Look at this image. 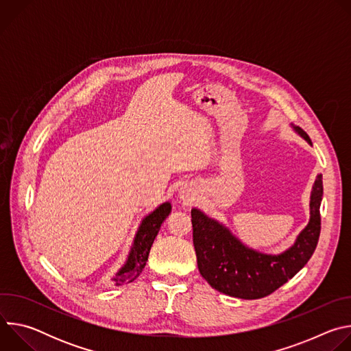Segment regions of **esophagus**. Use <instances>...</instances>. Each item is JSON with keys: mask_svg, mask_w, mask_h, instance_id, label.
Listing matches in <instances>:
<instances>
[{"mask_svg": "<svg viewBox=\"0 0 351 351\" xmlns=\"http://www.w3.org/2000/svg\"><path fill=\"white\" fill-rule=\"evenodd\" d=\"M179 197H180V199H183L184 203H190L191 199L194 198V194H193V190H191L190 187L184 186V187H182V189H180V191H179Z\"/></svg>", "mask_w": 351, "mask_h": 351, "instance_id": "esophagus-1", "label": "esophagus"}]
</instances>
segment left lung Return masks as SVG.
<instances>
[{"mask_svg":"<svg viewBox=\"0 0 351 351\" xmlns=\"http://www.w3.org/2000/svg\"><path fill=\"white\" fill-rule=\"evenodd\" d=\"M290 126L313 144L302 128L293 123ZM322 195V175H318L310 195V221L294 243L279 254H267L248 247L222 222L202 210L191 208L193 243L199 274L215 290L232 297L256 300L274 293L314 254L321 232Z\"/></svg>","mask_w":351,"mask_h":351,"instance_id":"8db88e82","label":"left lung"}]
</instances>
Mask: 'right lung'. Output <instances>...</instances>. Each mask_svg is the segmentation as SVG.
<instances>
[{
  "label": "right lung",
  "instance_id": "1",
  "mask_svg": "<svg viewBox=\"0 0 351 351\" xmlns=\"http://www.w3.org/2000/svg\"><path fill=\"white\" fill-rule=\"evenodd\" d=\"M171 211H172L171 203L165 202L141 219L125 264L111 278V282L115 286L130 283L141 274L148 260L149 248H152L162 222L168 218Z\"/></svg>",
  "mask_w": 351,
  "mask_h": 351
}]
</instances>
